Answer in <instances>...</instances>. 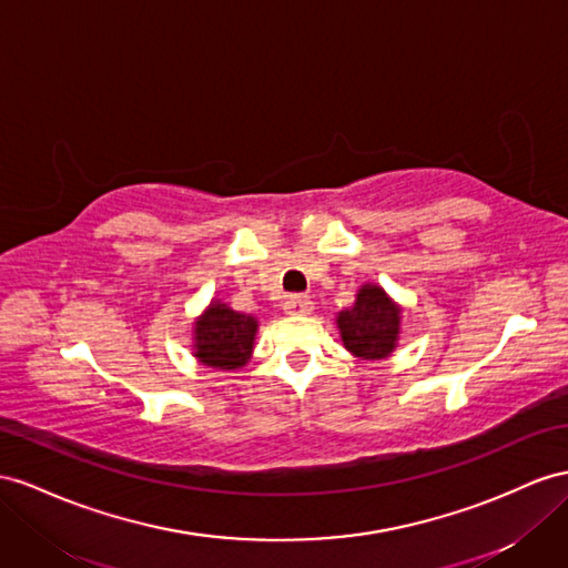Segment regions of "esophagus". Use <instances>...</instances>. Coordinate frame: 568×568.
I'll list each match as a JSON object with an SVG mask.
<instances>
[{
    "mask_svg": "<svg viewBox=\"0 0 568 568\" xmlns=\"http://www.w3.org/2000/svg\"><path fill=\"white\" fill-rule=\"evenodd\" d=\"M314 302L307 295H290L285 300V312L287 314H312Z\"/></svg>",
    "mask_w": 568,
    "mask_h": 568,
    "instance_id": "1",
    "label": "esophagus"
}]
</instances>
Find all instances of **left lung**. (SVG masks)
Masks as SVG:
<instances>
[{"label": "left lung", "mask_w": 568, "mask_h": 568, "mask_svg": "<svg viewBox=\"0 0 568 568\" xmlns=\"http://www.w3.org/2000/svg\"><path fill=\"white\" fill-rule=\"evenodd\" d=\"M400 310L382 287L365 285L353 310L338 314L343 345L362 359H382L396 347Z\"/></svg>", "instance_id": "1"}]
</instances>
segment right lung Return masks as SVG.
I'll return each mask as SVG.
<instances>
[{"mask_svg":"<svg viewBox=\"0 0 568 568\" xmlns=\"http://www.w3.org/2000/svg\"><path fill=\"white\" fill-rule=\"evenodd\" d=\"M256 318L232 312L227 304L213 302L196 322V357L209 367L237 369L246 365L254 347Z\"/></svg>","mask_w":568,"mask_h":568,"instance_id":"add662e5","label":"right lung"}]
</instances>
